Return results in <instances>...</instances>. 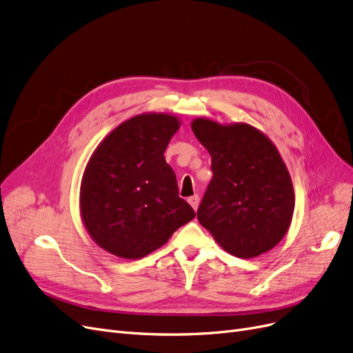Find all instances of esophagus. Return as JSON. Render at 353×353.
<instances>
[{
  "mask_svg": "<svg viewBox=\"0 0 353 353\" xmlns=\"http://www.w3.org/2000/svg\"><path fill=\"white\" fill-rule=\"evenodd\" d=\"M188 202L190 203V206L193 208V210L196 211L198 206H199V196H198V194H193V196H190V198L188 199Z\"/></svg>",
  "mask_w": 353,
  "mask_h": 353,
  "instance_id": "1",
  "label": "esophagus"
}]
</instances>
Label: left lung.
Returning <instances> with one entry per match:
<instances>
[{
    "mask_svg": "<svg viewBox=\"0 0 353 353\" xmlns=\"http://www.w3.org/2000/svg\"><path fill=\"white\" fill-rule=\"evenodd\" d=\"M190 126L212 157L199 223L232 256L250 259L272 250L288 232L295 206L291 174L275 143L244 122L196 117Z\"/></svg>",
    "mask_w": 353,
    "mask_h": 353,
    "instance_id": "left-lung-1",
    "label": "left lung"
}]
</instances>
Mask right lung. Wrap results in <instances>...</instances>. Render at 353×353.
<instances>
[{
	"label": "right lung",
	"mask_w": 353,
	"mask_h": 353,
	"mask_svg": "<svg viewBox=\"0 0 353 353\" xmlns=\"http://www.w3.org/2000/svg\"><path fill=\"white\" fill-rule=\"evenodd\" d=\"M180 125L172 113H141L116 126L91 154L81 179L80 215L103 250L142 259L194 218L164 159Z\"/></svg>",
	"instance_id": "1"
}]
</instances>
